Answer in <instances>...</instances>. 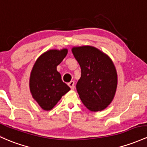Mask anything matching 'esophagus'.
Masks as SVG:
<instances>
[{
    "label": "esophagus",
    "mask_w": 147,
    "mask_h": 147,
    "mask_svg": "<svg viewBox=\"0 0 147 147\" xmlns=\"http://www.w3.org/2000/svg\"><path fill=\"white\" fill-rule=\"evenodd\" d=\"M68 86L70 87V88L72 90H73L75 88V82L71 81L70 83H68Z\"/></svg>",
    "instance_id": "34e87169"
}]
</instances>
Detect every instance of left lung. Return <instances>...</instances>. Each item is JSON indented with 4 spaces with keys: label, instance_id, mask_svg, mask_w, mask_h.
<instances>
[{
    "label": "left lung",
    "instance_id": "8db88e82",
    "mask_svg": "<svg viewBox=\"0 0 147 147\" xmlns=\"http://www.w3.org/2000/svg\"><path fill=\"white\" fill-rule=\"evenodd\" d=\"M81 67L77 91L82 102L92 112L102 111L112 102L117 87V72L107 54L92 46L72 47Z\"/></svg>",
    "mask_w": 147,
    "mask_h": 147
}]
</instances>
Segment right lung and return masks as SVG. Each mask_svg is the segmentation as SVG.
I'll return each mask as SVG.
<instances>
[{"label":"right lung","mask_w":147,"mask_h":147,"mask_svg":"<svg viewBox=\"0 0 147 147\" xmlns=\"http://www.w3.org/2000/svg\"><path fill=\"white\" fill-rule=\"evenodd\" d=\"M67 54V49L46 51L37 59L30 72V93L44 110H51L70 90L62 81L61 74L56 70Z\"/></svg>","instance_id":"add662e5"}]
</instances>
